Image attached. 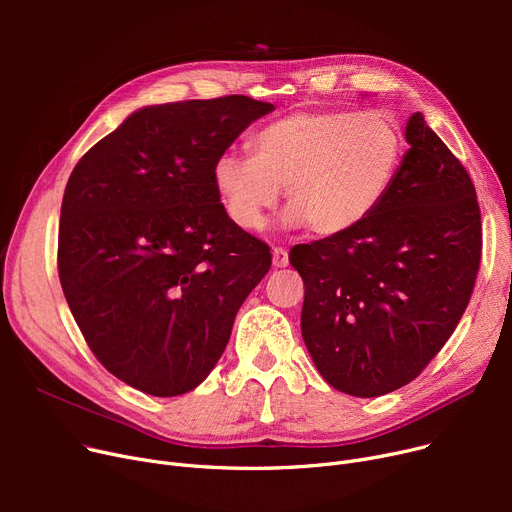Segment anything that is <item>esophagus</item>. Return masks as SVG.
I'll use <instances>...</instances> for the list:
<instances>
[{"instance_id":"obj_1","label":"esophagus","mask_w":512,"mask_h":512,"mask_svg":"<svg viewBox=\"0 0 512 512\" xmlns=\"http://www.w3.org/2000/svg\"><path fill=\"white\" fill-rule=\"evenodd\" d=\"M272 263H274V267H286V265H288V253H286V249L276 247V249L272 251Z\"/></svg>"}]
</instances>
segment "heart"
I'll use <instances>...</instances> for the list:
<instances>
[{
    "instance_id": "b5f03b06",
    "label": "heart",
    "mask_w": 512,
    "mask_h": 512,
    "mask_svg": "<svg viewBox=\"0 0 512 512\" xmlns=\"http://www.w3.org/2000/svg\"><path fill=\"white\" fill-rule=\"evenodd\" d=\"M405 151V130L390 112L299 110L265 124L253 137V155L215 157L211 182L240 230H259L286 186L282 224L334 238L380 209Z\"/></svg>"
}]
</instances>
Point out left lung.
<instances>
[{"label":"left lung","instance_id":"left-lung-1","mask_svg":"<svg viewBox=\"0 0 512 512\" xmlns=\"http://www.w3.org/2000/svg\"><path fill=\"white\" fill-rule=\"evenodd\" d=\"M405 161L371 218L353 232L297 245L305 282L301 332L332 388L373 398L413 382L459 324L481 259L475 186L421 112Z\"/></svg>","mask_w":512,"mask_h":512}]
</instances>
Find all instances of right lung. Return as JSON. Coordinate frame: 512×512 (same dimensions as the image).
Here are the masks:
<instances>
[{
    "instance_id": "add662e5",
    "label": "right lung",
    "mask_w": 512,
    "mask_h": 512,
    "mask_svg": "<svg viewBox=\"0 0 512 512\" xmlns=\"http://www.w3.org/2000/svg\"><path fill=\"white\" fill-rule=\"evenodd\" d=\"M270 112L245 95L147 105L72 170L60 282L91 351L124 384L151 396L197 388L270 272V247L226 218L211 182L215 157Z\"/></svg>"
}]
</instances>
